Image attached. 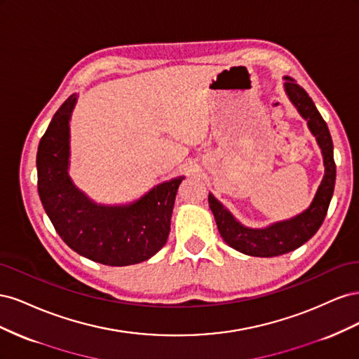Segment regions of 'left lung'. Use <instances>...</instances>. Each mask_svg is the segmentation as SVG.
Wrapping results in <instances>:
<instances>
[{
  "mask_svg": "<svg viewBox=\"0 0 359 359\" xmlns=\"http://www.w3.org/2000/svg\"><path fill=\"white\" fill-rule=\"evenodd\" d=\"M285 79L286 94L301 116L307 119L310 132L316 137L322 149L325 175L316 191V196H314L311 205L306 211L293 217L290 220L274 223L264 227V229H250V227H245L240 222H236L235 217L210 193V208L214 214L222 238L226 244H229L232 248L248 256H280L293 252V250L301 247L304 243H307L322 226L334 193L335 161L334 145L328 126L306 90L292 78H289V76H286Z\"/></svg>",
  "mask_w": 359,
  "mask_h": 359,
  "instance_id": "obj_1",
  "label": "left lung"
}]
</instances>
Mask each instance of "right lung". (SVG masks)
<instances>
[{"label": "right lung", "mask_w": 359, "mask_h": 359, "mask_svg": "<svg viewBox=\"0 0 359 359\" xmlns=\"http://www.w3.org/2000/svg\"><path fill=\"white\" fill-rule=\"evenodd\" d=\"M76 94L61 104L37 151V187L43 208L57 233L76 253L109 266L135 265L166 244L181 181L151 189L128 205H97L69 177V121Z\"/></svg>", "instance_id": "add662e5"}]
</instances>
